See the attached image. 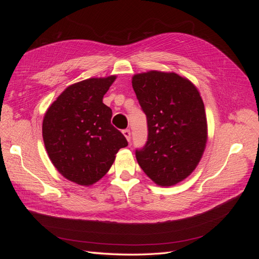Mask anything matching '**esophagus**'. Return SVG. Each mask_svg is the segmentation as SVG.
<instances>
[{"label":"esophagus","instance_id":"34e87169","mask_svg":"<svg viewBox=\"0 0 259 259\" xmlns=\"http://www.w3.org/2000/svg\"><path fill=\"white\" fill-rule=\"evenodd\" d=\"M122 133H123V135L125 136V138L127 139V142H130V140H131V131L130 130H124Z\"/></svg>","mask_w":259,"mask_h":259}]
</instances>
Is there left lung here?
<instances>
[{
    "label": "left lung",
    "mask_w": 259,
    "mask_h": 259,
    "mask_svg": "<svg viewBox=\"0 0 259 259\" xmlns=\"http://www.w3.org/2000/svg\"><path fill=\"white\" fill-rule=\"evenodd\" d=\"M139 105L147 115L148 140L136 150L139 166L163 187L189 176L207 142V121L200 92L187 77L158 70L132 77Z\"/></svg>",
    "instance_id": "1"
}]
</instances>
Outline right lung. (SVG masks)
<instances>
[{"label":"right lung","instance_id":"1","mask_svg":"<svg viewBox=\"0 0 259 259\" xmlns=\"http://www.w3.org/2000/svg\"><path fill=\"white\" fill-rule=\"evenodd\" d=\"M116 75L91 77L62 92L45 112V149L59 173L89 187L110 169L127 140L111 124L112 110L103 103Z\"/></svg>","mask_w":259,"mask_h":259}]
</instances>
